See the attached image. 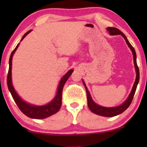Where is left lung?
<instances>
[{
    "instance_id": "left-lung-1",
    "label": "left lung",
    "mask_w": 147,
    "mask_h": 147,
    "mask_svg": "<svg viewBox=\"0 0 147 147\" xmlns=\"http://www.w3.org/2000/svg\"><path fill=\"white\" fill-rule=\"evenodd\" d=\"M107 31L110 33L111 35H117V34H120L124 37V39L127 43V45H129V47L131 48V51L133 52V61H134V64H135V68H136V82H135L134 85H133L132 90H131V94H130L129 97L125 101V102L124 104H122L121 106H117V107H113V108H106V107H103V106H99L97 104H96L95 102L92 101V98H91L90 93H89L87 87L86 86V84L84 83L83 81V84L84 86L86 88V94H87V100H88V106L89 109L92 111V113H94L95 114L101 116H104V117H113V116H116L117 115L122 113L124 112V111L129 108L130 104L132 102L133 97H134L135 92H136V88H137V86L138 82H139L140 79V71L139 68H138V64H137V61H136V53L135 51V49L132 45H131V43H129V41H128L127 38H126L124 34L122 32L119 30L115 28H112V27H109L107 28Z\"/></svg>"
}]
</instances>
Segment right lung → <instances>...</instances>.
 <instances>
[{"instance_id": "1", "label": "right lung", "mask_w": 147, "mask_h": 147, "mask_svg": "<svg viewBox=\"0 0 147 147\" xmlns=\"http://www.w3.org/2000/svg\"><path fill=\"white\" fill-rule=\"evenodd\" d=\"M30 32H31V30H30L28 32L25 33L23 35V38H22L21 41H22L25 38V36L28 34H29ZM18 45H19V43L16 45V48H15L14 50L11 52L9 57V70H8L7 78L8 89H9L10 92H11V96H12L15 103H16V105L18 106V107L19 108V109L23 113H24L25 115L31 118H34V119H44V118H46L49 117V116L52 115L56 113L60 109L62 104V90H63V86L65 82H66V81L68 80L69 77L71 75L72 72H73V70H70L62 77L61 80L60 81L56 97H55V99L51 102H50L47 105L42 106L30 105V104L25 102L24 101H23L20 98V97L18 95V94L16 93V91L14 89L12 84H11V61H12L13 55H14V52L17 49Z\"/></svg>"}]
</instances>
